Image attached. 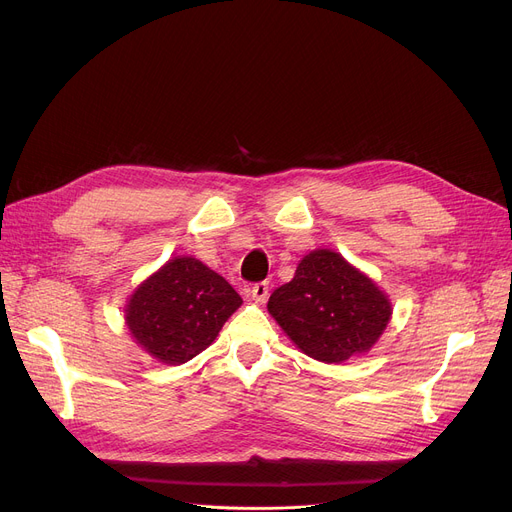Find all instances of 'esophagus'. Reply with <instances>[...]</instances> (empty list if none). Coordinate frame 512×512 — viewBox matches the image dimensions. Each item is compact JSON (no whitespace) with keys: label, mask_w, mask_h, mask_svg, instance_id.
I'll list each match as a JSON object with an SVG mask.
<instances>
[{"label":"esophagus","mask_w":512,"mask_h":512,"mask_svg":"<svg viewBox=\"0 0 512 512\" xmlns=\"http://www.w3.org/2000/svg\"><path fill=\"white\" fill-rule=\"evenodd\" d=\"M249 292H251V299L255 303H265L267 301V294H270V284H267V282H257V284H253V288Z\"/></svg>","instance_id":"34e87169"}]
</instances>
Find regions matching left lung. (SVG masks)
I'll return each mask as SVG.
<instances>
[{"mask_svg": "<svg viewBox=\"0 0 512 512\" xmlns=\"http://www.w3.org/2000/svg\"><path fill=\"white\" fill-rule=\"evenodd\" d=\"M267 311L305 355L324 363L367 353L392 315L373 280L330 249L305 255L294 278L272 292Z\"/></svg>", "mask_w": 512, "mask_h": 512, "instance_id": "1", "label": "left lung"}]
</instances>
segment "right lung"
I'll use <instances>...</instances> for the list:
<instances>
[{
	"label": "right lung",
	"mask_w": 512,
	"mask_h": 512,
	"mask_svg": "<svg viewBox=\"0 0 512 512\" xmlns=\"http://www.w3.org/2000/svg\"><path fill=\"white\" fill-rule=\"evenodd\" d=\"M240 305V294L205 263L174 257L132 292L126 326L151 357L180 365L205 351Z\"/></svg>",
	"instance_id": "1"
}]
</instances>
